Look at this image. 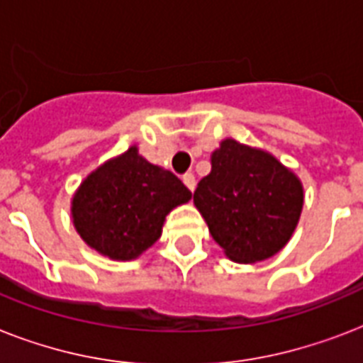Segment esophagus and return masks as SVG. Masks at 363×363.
Returning a JSON list of instances; mask_svg holds the SVG:
<instances>
[{
    "instance_id": "obj_1",
    "label": "esophagus",
    "mask_w": 363,
    "mask_h": 363,
    "mask_svg": "<svg viewBox=\"0 0 363 363\" xmlns=\"http://www.w3.org/2000/svg\"><path fill=\"white\" fill-rule=\"evenodd\" d=\"M182 182L186 184V188L190 192H194V188H196V177L194 173H186V175H182Z\"/></svg>"
}]
</instances>
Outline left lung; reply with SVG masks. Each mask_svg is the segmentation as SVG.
<instances>
[{
  "label": "left lung",
  "instance_id": "8db88e82",
  "mask_svg": "<svg viewBox=\"0 0 363 363\" xmlns=\"http://www.w3.org/2000/svg\"><path fill=\"white\" fill-rule=\"evenodd\" d=\"M299 177L267 150L232 137L211 154L194 205L228 258L256 264L286 247L303 211Z\"/></svg>",
  "mask_w": 363,
  "mask_h": 363
}]
</instances>
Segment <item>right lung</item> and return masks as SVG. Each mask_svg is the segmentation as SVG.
Segmentation results:
<instances>
[{"label":"right lung","mask_w":363,"mask_h":363,"mask_svg":"<svg viewBox=\"0 0 363 363\" xmlns=\"http://www.w3.org/2000/svg\"><path fill=\"white\" fill-rule=\"evenodd\" d=\"M190 199L179 177L150 164L131 145L81 182L71 198V218L88 247L130 262L158 241L165 216Z\"/></svg>","instance_id":"right-lung-1"}]
</instances>
